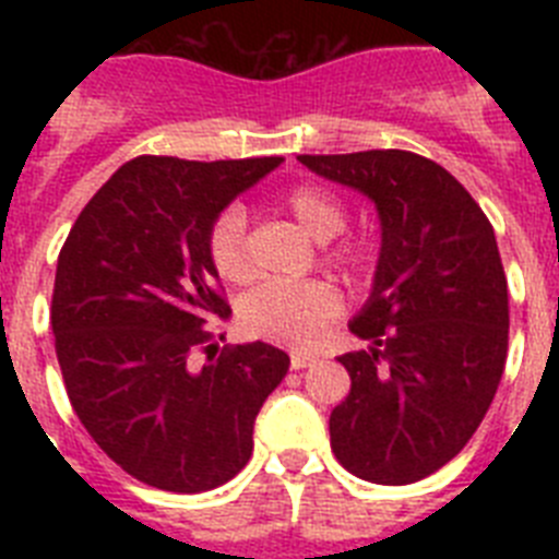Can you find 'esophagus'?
Wrapping results in <instances>:
<instances>
[{"instance_id": "esophagus-1", "label": "esophagus", "mask_w": 559, "mask_h": 559, "mask_svg": "<svg viewBox=\"0 0 559 559\" xmlns=\"http://www.w3.org/2000/svg\"><path fill=\"white\" fill-rule=\"evenodd\" d=\"M313 355H305V353H290V369H305L313 364Z\"/></svg>"}]
</instances>
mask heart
Wrapping results in <instances>:
<instances>
[{
  "mask_svg": "<svg viewBox=\"0 0 559 559\" xmlns=\"http://www.w3.org/2000/svg\"><path fill=\"white\" fill-rule=\"evenodd\" d=\"M290 218L316 240H330L347 224L344 201L322 185H296L283 195ZM212 269L226 283L243 285L254 276L249 257V229L240 206H226L206 235ZM324 257L349 274H372L378 265V240L369 231H347L324 249ZM341 310V296L324 280L308 283H265L240 305V328L254 338L285 347H310Z\"/></svg>",
  "mask_w": 559,
  "mask_h": 559,
  "instance_id": "b5f03b06",
  "label": "heart"
}]
</instances>
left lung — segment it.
<instances>
[{
	"label": "left lung",
	"mask_w": 559,
	"mask_h": 559,
	"mask_svg": "<svg viewBox=\"0 0 559 559\" xmlns=\"http://www.w3.org/2000/svg\"><path fill=\"white\" fill-rule=\"evenodd\" d=\"M299 162L367 192L383 226L372 296L349 324L372 347L338 358L353 386L330 414V445L364 481H419L471 442L501 383L510 294L496 231L471 192L419 153Z\"/></svg>",
	"instance_id": "left-lung-1"
}]
</instances>
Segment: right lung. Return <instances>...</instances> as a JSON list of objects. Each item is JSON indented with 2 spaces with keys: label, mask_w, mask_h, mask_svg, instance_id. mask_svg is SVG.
I'll return each mask as SVG.
<instances>
[{
  "label": "right lung",
  "mask_w": 559,
  "mask_h": 559,
  "mask_svg": "<svg viewBox=\"0 0 559 559\" xmlns=\"http://www.w3.org/2000/svg\"><path fill=\"white\" fill-rule=\"evenodd\" d=\"M280 162L136 156L61 246L49 322L67 397L100 451L156 490L206 492L243 471L257 412L290 367L263 341L218 353L206 328L231 313L212 221Z\"/></svg>",
  "instance_id": "add662e5"
}]
</instances>
